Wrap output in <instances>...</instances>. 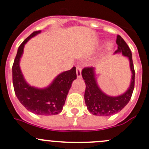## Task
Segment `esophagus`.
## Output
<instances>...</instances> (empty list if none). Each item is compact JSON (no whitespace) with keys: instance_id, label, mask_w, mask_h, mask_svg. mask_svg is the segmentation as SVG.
I'll list each match as a JSON object with an SVG mask.
<instances>
[{"instance_id":"obj_1","label":"esophagus","mask_w":149,"mask_h":149,"mask_svg":"<svg viewBox=\"0 0 149 149\" xmlns=\"http://www.w3.org/2000/svg\"><path fill=\"white\" fill-rule=\"evenodd\" d=\"M76 75H77V77L79 79H81L82 77L81 76V68L80 66H77L76 67Z\"/></svg>"}]
</instances>
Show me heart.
I'll list each match as a JSON object with an SVG mask.
<instances>
[{
	"instance_id": "1",
	"label": "heart",
	"mask_w": 149,
	"mask_h": 149,
	"mask_svg": "<svg viewBox=\"0 0 149 149\" xmlns=\"http://www.w3.org/2000/svg\"><path fill=\"white\" fill-rule=\"evenodd\" d=\"M112 47H113V45H112V43L107 42L106 45V49H107V50H110V49L112 48Z\"/></svg>"
}]
</instances>
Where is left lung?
Segmentation results:
<instances>
[{"label":"left lung","instance_id":"obj_1","mask_svg":"<svg viewBox=\"0 0 149 149\" xmlns=\"http://www.w3.org/2000/svg\"><path fill=\"white\" fill-rule=\"evenodd\" d=\"M116 43L118 48L115 53L121 52L124 56L129 58L132 80L128 90L118 97H109L100 90L94 77V69L92 67H86L82 70L81 74L86 84L84 100L87 109L91 114L98 116H110L122 110L129 102L133 94L135 86V69L132 59V53L127 43L120 35L117 36Z\"/></svg>","mask_w":149,"mask_h":149}]
</instances>
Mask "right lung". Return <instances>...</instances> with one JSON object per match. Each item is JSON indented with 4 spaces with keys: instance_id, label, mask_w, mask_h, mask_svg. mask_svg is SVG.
Returning a JSON list of instances; mask_svg holds the SVG:
<instances>
[{
    "instance_id": "1",
    "label": "right lung",
    "mask_w": 149,
    "mask_h": 149,
    "mask_svg": "<svg viewBox=\"0 0 149 149\" xmlns=\"http://www.w3.org/2000/svg\"><path fill=\"white\" fill-rule=\"evenodd\" d=\"M40 32V30L34 31L19 47L12 66L13 88L18 100L30 112L40 115H57L62 111L72 82L77 77L76 67L58 75L52 84L44 89L34 88L26 84L20 70L19 60L24 45Z\"/></svg>"
}]
</instances>
